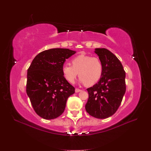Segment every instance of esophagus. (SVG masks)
<instances>
[{
	"label": "esophagus",
	"instance_id": "esophagus-1",
	"mask_svg": "<svg viewBox=\"0 0 151 151\" xmlns=\"http://www.w3.org/2000/svg\"><path fill=\"white\" fill-rule=\"evenodd\" d=\"M82 91L81 89H79L78 88H76V93H79V92H80V91Z\"/></svg>",
	"mask_w": 151,
	"mask_h": 151
}]
</instances>
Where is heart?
I'll use <instances>...</instances> for the list:
<instances>
[{
	"mask_svg": "<svg viewBox=\"0 0 151 151\" xmlns=\"http://www.w3.org/2000/svg\"><path fill=\"white\" fill-rule=\"evenodd\" d=\"M72 65L65 63L62 67L63 76L70 83H74L79 73L81 83L93 85L101 79L103 72V63L96 57L81 54L72 58Z\"/></svg>",
	"mask_w": 151,
	"mask_h": 151,
	"instance_id": "obj_1",
	"label": "heart"
}]
</instances>
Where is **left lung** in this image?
I'll return each instance as SVG.
<instances>
[{
  "label": "left lung",
  "mask_w": 151,
  "mask_h": 151,
  "mask_svg": "<svg viewBox=\"0 0 151 151\" xmlns=\"http://www.w3.org/2000/svg\"><path fill=\"white\" fill-rule=\"evenodd\" d=\"M103 65L98 83L87 89L89 98L86 110L91 116L104 119L112 116L122 103L126 91L125 72L118 58L106 48H96Z\"/></svg>",
  "instance_id": "obj_1"
}]
</instances>
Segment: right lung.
Instances as JSON below:
<instances>
[{
  "label": "right lung",
  "instance_id": "right-lung-1",
  "mask_svg": "<svg viewBox=\"0 0 151 151\" xmlns=\"http://www.w3.org/2000/svg\"><path fill=\"white\" fill-rule=\"evenodd\" d=\"M76 53L68 48H52L40 53L27 73L26 93L34 110L46 120L60 116L68 98L75 88L65 79L62 67L66 59Z\"/></svg>",
  "mask_w": 151,
  "mask_h": 151
}]
</instances>
